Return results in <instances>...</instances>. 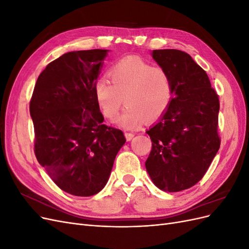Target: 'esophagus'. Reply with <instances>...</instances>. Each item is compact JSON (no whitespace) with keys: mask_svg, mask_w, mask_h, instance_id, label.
I'll return each mask as SVG.
<instances>
[{"mask_svg":"<svg viewBox=\"0 0 249 249\" xmlns=\"http://www.w3.org/2000/svg\"><path fill=\"white\" fill-rule=\"evenodd\" d=\"M134 136H135V134H134V133H132V132H126V133H125V138H126V140H127V141L132 140Z\"/></svg>","mask_w":249,"mask_h":249,"instance_id":"esophagus-1","label":"esophagus"}]
</instances>
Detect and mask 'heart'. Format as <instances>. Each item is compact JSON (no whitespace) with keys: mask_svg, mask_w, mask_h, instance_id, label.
Segmentation results:
<instances>
[{"mask_svg":"<svg viewBox=\"0 0 249 249\" xmlns=\"http://www.w3.org/2000/svg\"><path fill=\"white\" fill-rule=\"evenodd\" d=\"M94 83L93 92L104 117L113 120L124 103L126 107L117 118L124 129H137L147 119L154 122L167 110L172 99V81L166 70L153 66L138 57L119 60Z\"/></svg>","mask_w":249,"mask_h":249,"instance_id":"b5f03b06","label":"heart"}]
</instances>
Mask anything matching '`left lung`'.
I'll return each mask as SVG.
<instances>
[{
    "label": "left lung",
    "instance_id": "8db88e82",
    "mask_svg": "<svg viewBox=\"0 0 249 249\" xmlns=\"http://www.w3.org/2000/svg\"><path fill=\"white\" fill-rule=\"evenodd\" d=\"M153 58L172 81L173 96L152 129V150L145 167L161 190L188 189L205 176L218 149L219 97L207 72L187 53L155 50Z\"/></svg>",
    "mask_w": 249,
    "mask_h": 249
}]
</instances>
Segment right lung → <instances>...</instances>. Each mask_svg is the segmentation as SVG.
<instances>
[{
    "instance_id": "right-lung-1",
    "label": "right lung",
    "mask_w": 249,
    "mask_h": 249,
    "mask_svg": "<svg viewBox=\"0 0 249 249\" xmlns=\"http://www.w3.org/2000/svg\"><path fill=\"white\" fill-rule=\"evenodd\" d=\"M107 52H70L52 61L30 101L36 159L60 189L76 196L103 189L125 142L122 130L103 124L94 97Z\"/></svg>"
}]
</instances>
